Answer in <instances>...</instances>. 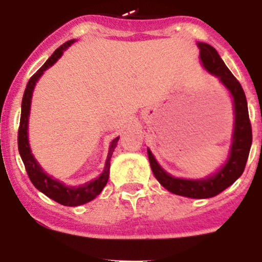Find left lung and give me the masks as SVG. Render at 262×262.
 I'll list each match as a JSON object with an SVG mask.
<instances>
[{"instance_id": "8db88e82", "label": "left lung", "mask_w": 262, "mask_h": 262, "mask_svg": "<svg viewBox=\"0 0 262 262\" xmlns=\"http://www.w3.org/2000/svg\"><path fill=\"white\" fill-rule=\"evenodd\" d=\"M200 49V58L204 67L210 73L219 77L222 83L229 90L234 104V132L233 143L231 147V156L226 165L212 178L204 180H184L168 175L156 162L155 157L148 149L150 168L158 182L168 191L181 196L194 198V199H207L218 195L227 187L231 186L244 172L252 143V129H251L250 116H248L247 100L241 83L227 68L218 52L207 43H198Z\"/></svg>"}]
</instances>
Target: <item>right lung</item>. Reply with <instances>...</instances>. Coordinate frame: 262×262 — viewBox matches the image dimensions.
<instances>
[{"mask_svg": "<svg viewBox=\"0 0 262 262\" xmlns=\"http://www.w3.org/2000/svg\"><path fill=\"white\" fill-rule=\"evenodd\" d=\"M75 40H68L64 44L59 47V48L55 49V52L53 53L49 57V59L34 73L33 76L29 80L28 84H26L25 92H24L23 97V104H21V116H20V126H18V134H17V146H18V152H20L21 160H23L24 165H25V170L28 172L29 179L33 182L34 186L38 190H40L43 194H46L47 196L53 199L54 202L59 203L62 205H67V207H76V205L84 204V203L91 202L92 199L97 196V195L101 192V190L104 189V186L106 185L107 180H109V168H110V158H112L113 152H114V148L119 141V137L115 138L114 141L110 144L109 155H107L106 165H105V170L96 180L89 182V184L83 185V186L78 187H68L64 186L63 184H60L59 181L54 180L50 176L47 175L43 170H41L40 166L38 165V162L35 161V158L33 157L30 152V147H29L28 142V119H29V113H30V102H31V95H33L34 86H35L36 81L39 80L41 75H43L44 71L47 68H49L50 66L54 64L58 60V58L63 54V50H66L71 44Z\"/></svg>", "mask_w": 262, "mask_h": 262, "instance_id": "1", "label": "right lung"}]
</instances>
